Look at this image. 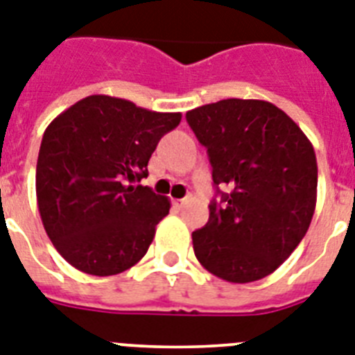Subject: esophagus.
<instances>
[{"label":"esophagus","mask_w":355,"mask_h":355,"mask_svg":"<svg viewBox=\"0 0 355 355\" xmlns=\"http://www.w3.org/2000/svg\"><path fill=\"white\" fill-rule=\"evenodd\" d=\"M187 202H189V196H186V198H178V200H175V205H177V207H184V205H186Z\"/></svg>","instance_id":"esophagus-1"}]
</instances>
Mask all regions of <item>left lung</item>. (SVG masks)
<instances>
[{
    "label": "left lung",
    "mask_w": 355,
    "mask_h": 355,
    "mask_svg": "<svg viewBox=\"0 0 355 355\" xmlns=\"http://www.w3.org/2000/svg\"><path fill=\"white\" fill-rule=\"evenodd\" d=\"M205 146L216 195L193 233L196 260L231 284L278 269L311 225L318 164L296 122L267 101L223 99L186 113ZM229 187L230 191H219Z\"/></svg>",
    "instance_id": "left-lung-1"
}]
</instances>
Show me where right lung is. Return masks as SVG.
Listing matches in <instances>:
<instances>
[{
    "mask_svg": "<svg viewBox=\"0 0 355 355\" xmlns=\"http://www.w3.org/2000/svg\"><path fill=\"white\" fill-rule=\"evenodd\" d=\"M180 119L90 95L50 122L35 195L44 231L68 263L92 276H113L148 252L171 204L139 182L159 141Z\"/></svg>",
    "mask_w": 355,
    "mask_h": 355,
    "instance_id": "obj_1",
    "label": "right lung"
}]
</instances>
